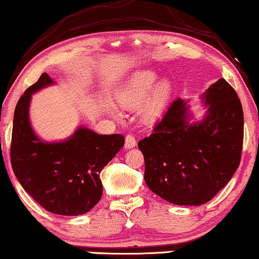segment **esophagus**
<instances>
[{
  "instance_id": "34e87169",
  "label": "esophagus",
  "mask_w": 259,
  "mask_h": 259,
  "mask_svg": "<svg viewBox=\"0 0 259 259\" xmlns=\"http://www.w3.org/2000/svg\"><path fill=\"white\" fill-rule=\"evenodd\" d=\"M134 147H136V139L129 134V135L125 136V148L129 149L134 148Z\"/></svg>"
}]
</instances>
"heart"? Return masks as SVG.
I'll list each match as a JSON object with an SVG mask.
<instances>
[{"instance_id": "heart-1", "label": "heart", "mask_w": 259, "mask_h": 259, "mask_svg": "<svg viewBox=\"0 0 259 259\" xmlns=\"http://www.w3.org/2000/svg\"><path fill=\"white\" fill-rule=\"evenodd\" d=\"M156 81V74L153 71H142L135 75L132 80L118 92V103L125 109H137L142 105L153 84ZM171 87L167 82H161L156 87L153 97L143 109V117L148 122L156 120L161 116L166 103H167Z\"/></svg>"}]
</instances>
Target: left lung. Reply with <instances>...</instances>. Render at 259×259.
Wrapping results in <instances>:
<instances>
[{
	"label": "left lung",
	"mask_w": 259,
	"mask_h": 259,
	"mask_svg": "<svg viewBox=\"0 0 259 259\" xmlns=\"http://www.w3.org/2000/svg\"><path fill=\"white\" fill-rule=\"evenodd\" d=\"M209 109L202 122H188V107L177 98L139 141L145 182L154 194L179 205H202L226 186L241 159L244 112L237 92L219 78L203 94Z\"/></svg>",
	"instance_id": "1"
}]
</instances>
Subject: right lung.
<instances>
[{
	"instance_id": "1",
	"label": "right lung",
	"mask_w": 259,
	"mask_h": 259,
	"mask_svg": "<svg viewBox=\"0 0 259 259\" xmlns=\"http://www.w3.org/2000/svg\"><path fill=\"white\" fill-rule=\"evenodd\" d=\"M52 83L47 73L29 86L16 104L13 120L11 163L25 191L48 211L81 215L103 195L100 172L124 146L120 134L99 135L78 127L64 142H42L28 119L32 93Z\"/></svg>"
}]
</instances>
